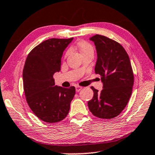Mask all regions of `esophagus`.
Instances as JSON below:
<instances>
[{
    "label": "esophagus",
    "mask_w": 155,
    "mask_h": 155,
    "mask_svg": "<svg viewBox=\"0 0 155 155\" xmlns=\"http://www.w3.org/2000/svg\"><path fill=\"white\" fill-rule=\"evenodd\" d=\"M82 87H80V86H78V85H76L75 86V89H76V92H80V90H82Z\"/></svg>",
    "instance_id": "1"
}]
</instances>
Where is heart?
Segmentation results:
<instances>
[{
  "instance_id": "b5f03b06",
  "label": "heart",
  "mask_w": 155,
  "mask_h": 155,
  "mask_svg": "<svg viewBox=\"0 0 155 155\" xmlns=\"http://www.w3.org/2000/svg\"><path fill=\"white\" fill-rule=\"evenodd\" d=\"M78 46L81 54H84V53L87 51H93L92 45L86 41H81L78 42Z\"/></svg>"
}]
</instances>
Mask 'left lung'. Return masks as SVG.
I'll return each instance as SVG.
<instances>
[{
    "mask_svg": "<svg viewBox=\"0 0 155 155\" xmlns=\"http://www.w3.org/2000/svg\"><path fill=\"white\" fill-rule=\"evenodd\" d=\"M94 41L97 53L95 73L101 76V92L91 87L93 98L88 101L90 111L96 117L111 119L119 115L132 94L134 75L126 50L117 41L96 35Z\"/></svg>",
    "mask_w": 155,
    "mask_h": 155,
    "instance_id": "8db88e82",
    "label": "left lung"
}]
</instances>
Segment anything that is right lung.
Here are the masks:
<instances>
[{
    "label": "right lung",
    "mask_w": 155,
    "mask_h": 155,
    "mask_svg": "<svg viewBox=\"0 0 155 155\" xmlns=\"http://www.w3.org/2000/svg\"><path fill=\"white\" fill-rule=\"evenodd\" d=\"M70 39H49L29 52L23 68V87L33 113L46 123H57L66 117L75 94V87L55 85L53 78L61 70V57Z\"/></svg>",
    "instance_id": "right-lung-1"
}]
</instances>
